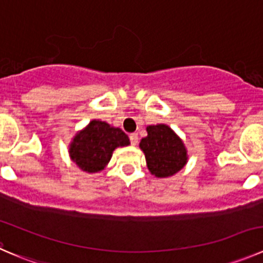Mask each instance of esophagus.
<instances>
[{
  "mask_svg": "<svg viewBox=\"0 0 263 263\" xmlns=\"http://www.w3.org/2000/svg\"><path fill=\"white\" fill-rule=\"evenodd\" d=\"M129 141H131L132 145H136L137 142H139V135H137V134L129 135Z\"/></svg>",
  "mask_w": 263,
  "mask_h": 263,
  "instance_id": "esophagus-1",
  "label": "esophagus"
}]
</instances>
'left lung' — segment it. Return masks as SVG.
<instances>
[{
    "mask_svg": "<svg viewBox=\"0 0 263 263\" xmlns=\"http://www.w3.org/2000/svg\"><path fill=\"white\" fill-rule=\"evenodd\" d=\"M147 136L140 141L147 170L155 177H171L185 167L187 150L182 140L167 124L146 127Z\"/></svg>",
    "mask_w": 263,
    "mask_h": 263,
    "instance_id": "8db88e82",
    "label": "left lung"
}]
</instances>
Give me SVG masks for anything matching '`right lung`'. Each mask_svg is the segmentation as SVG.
I'll list each match as a JSON object with an SVG mask.
<instances>
[{"mask_svg": "<svg viewBox=\"0 0 263 263\" xmlns=\"http://www.w3.org/2000/svg\"><path fill=\"white\" fill-rule=\"evenodd\" d=\"M127 145L129 139L121 128L93 119L72 140L69 155L81 170L96 173L106 167L117 147Z\"/></svg>", "mask_w": 263, "mask_h": 263, "instance_id": "add662e5", "label": "right lung"}]
</instances>
